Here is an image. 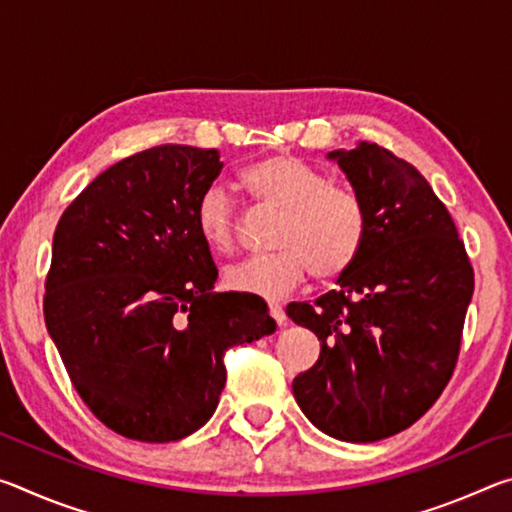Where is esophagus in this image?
<instances>
[{"instance_id":"34e87169","label":"esophagus","mask_w":512,"mask_h":512,"mask_svg":"<svg viewBox=\"0 0 512 512\" xmlns=\"http://www.w3.org/2000/svg\"><path fill=\"white\" fill-rule=\"evenodd\" d=\"M268 314H271V318L277 325L287 323V314H284V309L280 305H268Z\"/></svg>"}]
</instances>
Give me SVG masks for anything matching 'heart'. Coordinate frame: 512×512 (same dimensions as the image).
I'll list each match as a JSON object with an SVG mask.
<instances>
[{"label":"heart","mask_w":512,"mask_h":512,"mask_svg":"<svg viewBox=\"0 0 512 512\" xmlns=\"http://www.w3.org/2000/svg\"><path fill=\"white\" fill-rule=\"evenodd\" d=\"M239 183L255 201L280 212L273 230L277 250L225 268V287L280 300L309 273L329 282L357 262L368 235V214L352 189L329 185L323 171L284 153L246 164L239 171ZM194 219L205 246L216 253L235 248V205L221 185L207 187L201 194Z\"/></svg>","instance_id":"1"}]
</instances>
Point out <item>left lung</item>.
Instances as JSON below:
<instances>
[{
  "label": "left lung",
  "instance_id": "8db88e82",
  "mask_svg": "<svg viewBox=\"0 0 512 512\" xmlns=\"http://www.w3.org/2000/svg\"><path fill=\"white\" fill-rule=\"evenodd\" d=\"M327 158L366 205L368 235L339 289L287 307L320 341L293 395L327 436L375 443L409 429L443 393L474 271L447 207L413 164L370 142Z\"/></svg>",
  "mask_w": 512,
  "mask_h": 512
}]
</instances>
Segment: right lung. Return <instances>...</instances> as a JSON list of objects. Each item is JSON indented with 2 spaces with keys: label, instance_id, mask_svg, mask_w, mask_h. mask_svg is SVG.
Wrapping results in <instances>:
<instances>
[{
  "label": "right lung",
  "instance_id": "right-lung-1",
  "mask_svg": "<svg viewBox=\"0 0 512 512\" xmlns=\"http://www.w3.org/2000/svg\"><path fill=\"white\" fill-rule=\"evenodd\" d=\"M216 149L153 146L112 164L60 216L45 323L81 400L119 436L171 443L212 418L223 354L275 332L266 302L216 293L196 203Z\"/></svg>",
  "mask_w": 512,
  "mask_h": 512
}]
</instances>
